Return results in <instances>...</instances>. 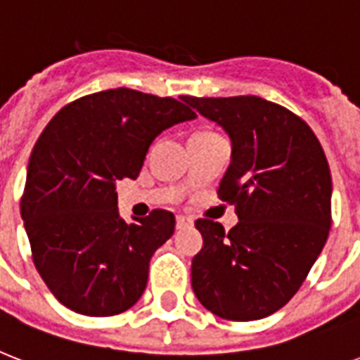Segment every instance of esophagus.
<instances>
[{
	"label": "esophagus",
	"instance_id": "34e87169",
	"mask_svg": "<svg viewBox=\"0 0 360 360\" xmlns=\"http://www.w3.org/2000/svg\"><path fill=\"white\" fill-rule=\"evenodd\" d=\"M194 224V220L188 219V217H183V214H177V219H175V226H177V230H183V228H188V226Z\"/></svg>",
	"mask_w": 360,
	"mask_h": 360
}]
</instances>
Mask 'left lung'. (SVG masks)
<instances>
[{
	"mask_svg": "<svg viewBox=\"0 0 360 360\" xmlns=\"http://www.w3.org/2000/svg\"><path fill=\"white\" fill-rule=\"evenodd\" d=\"M181 98L230 136L219 198L239 217L230 231L196 220L203 246L192 259V290L222 319L267 318L295 295L329 237L323 147L299 115L262 97Z\"/></svg>",
	"mask_w": 360,
	"mask_h": 360,
	"instance_id": "8db88e82",
	"label": "left lung"
}]
</instances>
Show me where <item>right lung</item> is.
Here are the masks:
<instances>
[{"instance_id":"obj_1","label":"right lung","mask_w":360,"mask_h":360,"mask_svg":"<svg viewBox=\"0 0 360 360\" xmlns=\"http://www.w3.org/2000/svg\"><path fill=\"white\" fill-rule=\"evenodd\" d=\"M194 117L172 97L117 87L67 104L39 136L20 213L37 271L72 312L106 318L141 297L175 217L155 209L124 222L115 183L138 177L162 130Z\"/></svg>"}]
</instances>
